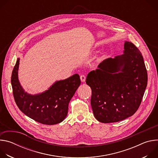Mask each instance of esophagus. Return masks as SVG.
<instances>
[{
    "label": "esophagus",
    "mask_w": 158,
    "mask_h": 158,
    "mask_svg": "<svg viewBox=\"0 0 158 158\" xmlns=\"http://www.w3.org/2000/svg\"><path fill=\"white\" fill-rule=\"evenodd\" d=\"M80 78H81V80L82 82H84L85 81V79H86V76L84 75V74H82L80 76Z\"/></svg>",
    "instance_id": "1"
}]
</instances>
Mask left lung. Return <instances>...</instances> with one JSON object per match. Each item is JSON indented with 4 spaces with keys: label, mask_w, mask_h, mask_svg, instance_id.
<instances>
[{
    "label": "left lung",
    "mask_w": 158,
    "mask_h": 158,
    "mask_svg": "<svg viewBox=\"0 0 158 158\" xmlns=\"http://www.w3.org/2000/svg\"><path fill=\"white\" fill-rule=\"evenodd\" d=\"M98 67L86 78L92 90L91 104L96 119L110 123L132 116L139 107L148 82L139 49L126 41L123 55L104 60Z\"/></svg>",
    "instance_id": "left-lung-1"
}]
</instances>
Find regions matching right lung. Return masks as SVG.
Segmentation results:
<instances>
[{
  "label": "right lung",
  "mask_w": 158,
  "mask_h": 158,
  "mask_svg": "<svg viewBox=\"0 0 158 158\" xmlns=\"http://www.w3.org/2000/svg\"><path fill=\"white\" fill-rule=\"evenodd\" d=\"M19 59L11 76L13 96L17 106L24 114L43 124L54 125L67 116L70 100L81 84L79 74L57 81L46 92L31 95L22 88L18 80Z\"/></svg>",
  "instance_id": "right-lung-1"
}]
</instances>
